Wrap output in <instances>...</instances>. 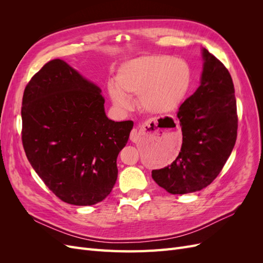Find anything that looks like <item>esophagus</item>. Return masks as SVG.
<instances>
[{
  "instance_id": "obj_1",
  "label": "esophagus",
  "mask_w": 263,
  "mask_h": 263,
  "mask_svg": "<svg viewBox=\"0 0 263 263\" xmlns=\"http://www.w3.org/2000/svg\"><path fill=\"white\" fill-rule=\"evenodd\" d=\"M146 125H147V123L142 124V125H139V127H137V128H134V129L132 130L129 138H130V140H132L133 142H136V141L139 139V137L141 136V135L144 134V129H145V126H146Z\"/></svg>"
}]
</instances>
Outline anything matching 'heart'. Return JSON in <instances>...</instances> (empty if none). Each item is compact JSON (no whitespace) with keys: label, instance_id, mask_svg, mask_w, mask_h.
I'll use <instances>...</instances> for the list:
<instances>
[{"label":"heart","instance_id":"b5f03b06","mask_svg":"<svg viewBox=\"0 0 263 263\" xmlns=\"http://www.w3.org/2000/svg\"><path fill=\"white\" fill-rule=\"evenodd\" d=\"M192 82L193 72L186 61L165 54L144 55L118 69L116 86H108V95L121 109L130 107L128 97L139 95V105L147 113L169 114L182 105Z\"/></svg>","mask_w":263,"mask_h":263}]
</instances>
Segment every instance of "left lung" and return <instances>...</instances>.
I'll return each instance as SVG.
<instances>
[{
  "label": "left lung",
  "mask_w": 263,
  "mask_h": 263,
  "mask_svg": "<svg viewBox=\"0 0 263 263\" xmlns=\"http://www.w3.org/2000/svg\"><path fill=\"white\" fill-rule=\"evenodd\" d=\"M201 85L180 106L182 147L170 165L153 170L159 186L186 194L210 185L224 168L237 139L238 116L233 79L227 68L203 48Z\"/></svg>",
  "instance_id": "1"
}]
</instances>
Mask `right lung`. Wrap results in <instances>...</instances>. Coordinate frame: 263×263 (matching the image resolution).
Listing matches in <instances>:
<instances>
[{
    "label": "right lung",
    "instance_id": "1",
    "mask_svg": "<svg viewBox=\"0 0 263 263\" xmlns=\"http://www.w3.org/2000/svg\"><path fill=\"white\" fill-rule=\"evenodd\" d=\"M101 89L60 59L30 79L22 103V141L29 163L68 204H97L112 192L117 156L134 123L107 118Z\"/></svg>",
    "mask_w": 263,
    "mask_h": 263
}]
</instances>
